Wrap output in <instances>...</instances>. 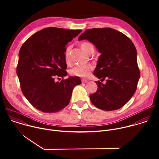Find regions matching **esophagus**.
Here are the masks:
<instances>
[{
  "label": "esophagus",
  "instance_id": "34e87169",
  "mask_svg": "<svg viewBox=\"0 0 159 159\" xmlns=\"http://www.w3.org/2000/svg\"><path fill=\"white\" fill-rule=\"evenodd\" d=\"M88 81H87V80H86V79H82V83H87Z\"/></svg>",
  "mask_w": 159,
  "mask_h": 159
}]
</instances>
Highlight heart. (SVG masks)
<instances>
[{"label":"heart","instance_id":"obj_1","mask_svg":"<svg viewBox=\"0 0 159 159\" xmlns=\"http://www.w3.org/2000/svg\"><path fill=\"white\" fill-rule=\"evenodd\" d=\"M81 48L87 54L90 55L92 52H94V46L90 43L88 42H83L80 44ZM69 52L70 48H67L66 49L65 53V60L66 63H69ZM93 69V66L90 64L77 65L70 70V74L73 75L81 77H86L90 74V72Z\"/></svg>","mask_w":159,"mask_h":159}]
</instances>
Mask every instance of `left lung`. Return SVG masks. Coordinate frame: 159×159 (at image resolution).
<instances>
[{
	"instance_id": "obj_1",
	"label": "left lung",
	"mask_w": 159,
	"mask_h": 159,
	"mask_svg": "<svg viewBox=\"0 0 159 159\" xmlns=\"http://www.w3.org/2000/svg\"><path fill=\"white\" fill-rule=\"evenodd\" d=\"M83 39L94 44L101 54L94 75L107 79L105 84L96 82L98 89L90 95V101L104 111L121 108L134 94L140 77L134 44L126 35L111 28L87 30L78 38Z\"/></svg>"
}]
</instances>
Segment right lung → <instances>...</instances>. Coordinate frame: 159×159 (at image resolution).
Returning a JSON list of instances; mask_svg holds the SVG:
<instances>
[{
  "instance_id": "obj_1",
  "label": "right lung",
  "mask_w": 159,
  "mask_h": 159,
  "mask_svg": "<svg viewBox=\"0 0 159 159\" xmlns=\"http://www.w3.org/2000/svg\"><path fill=\"white\" fill-rule=\"evenodd\" d=\"M81 31L47 28L33 34L22 45L16 70L20 89L40 111L53 113L63 109L69 104L74 87L82 83L77 76L60 82L55 80L66 75L65 46Z\"/></svg>"
}]
</instances>
